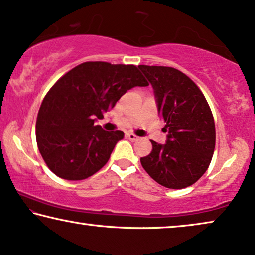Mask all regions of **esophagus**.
Listing matches in <instances>:
<instances>
[{
	"label": "esophagus",
	"mask_w": 255,
	"mask_h": 255,
	"mask_svg": "<svg viewBox=\"0 0 255 255\" xmlns=\"http://www.w3.org/2000/svg\"><path fill=\"white\" fill-rule=\"evenodd\" d=\"M126 137H127L128 139H130L131 142L138 141V139H139L138 136H136V135H134V134H130V132H128V134H126Z\"/></svg>",
	"instance_id": "obj_1"
}]
</instances>
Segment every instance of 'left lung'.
<instances>
[{
  "mask_svg": "<svg viewBox=\"0 0 255 255\" xmlns=\"http://www.w3.org/2000/svg\"><path fill=\"white\" fill-rule=\"evenodd\" d=\"M151 83L158 113L168 132L165 144L151 141L141 164L164 187L181 189L195 184L213 158L215 121L206 97L187 75L172 67L138 66Z\"/></svg>",
  "mask_w": 255,
  "mask_h": 255,
  "instance_id": "1",
  "label": "left lung"
}]
</instances>
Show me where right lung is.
<instances>
[{
	"instance_id": "1",
	"label": "right lung",
	"mask_w": 255,
	"mask_h": 255,
	"mask_svg": "<svg viewBox=\"0 0 255 255\" xmlns=\"http://www.w3.org/2000/svg\"><path fill=\"white\" fill-rule=\"evenodd\" d=\"M148 81L134 64L89 61L64 74L39 109L35 137L49 170L66 180H83L109 162L120 130L105 131L95 120L120 97Z\"/></svg>"
}]
</instances>
